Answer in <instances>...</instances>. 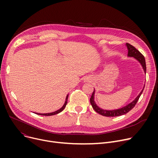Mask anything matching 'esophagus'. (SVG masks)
Instances as JSON below:
<instances>
[{
  "label": "esophagus",
  "mask_w": 158,
  "mask_h": 158,
  "mask_svg": "<svg viewBox=\"0 0 158 158\" xmlns=\"http://www.w3.org/2000/svg\"><path fill=\"white\" fill-rule=\"evenodd\" d=\"M85 81H89V79H86V80H85Z\"/></svg>",
  "instance_id": "obj_1"
}]
</instances>
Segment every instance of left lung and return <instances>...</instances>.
I'll return each instance as SVG.
<instances>
[{"label": "left lung", "mask_w": 158, "mask_h": 158, "mask_svg": "<svg viewBox=\"0 0 158 158\" xmlns=\"http://www.w3.org/2000/svg\"><path fill=\"white\" fill-rule=\"evenodd\" d=\"M126 46L127 47L128 49V54L127 56L129 57H133L134 58H135L136 60H137L140 64H142V67L143 69V70L145 72V73H146V63H145V57L143 56V54L141 53L138 50H137L134 46L131 45V44L127 43L126 44ZM145 87V85H144ZM144 89V88H143ZM143 89L142 90V92L139 93V94L137 96V97L135 99V100L132 101V102L129 103V104H127V106H124L122 108L118 109V110H102L101 108H100L98 106H97V104H95V101H94V94H95V89L94 90V92L92 95V97L90 98V103L92 104V106L94 108V110L98 113V114H100L101 115L104 116V117H118V116H120V115H123L127 113H128L129 111H131L133 107L135 106L136 104L137 103L138 99L139 98V97L142 95Z\"/></svg>", "instance_id": "obj_1"}]
</instances>
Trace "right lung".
Wrapping results in <instances>:
<instances>
[{"instance_id":"right-lung-1","label":"right lung","mask_w":158,"mask_h":158,"mask_svg":"<svg viewBox=\"0 0 158 158\" xmlns=\"http://www.w3.org/2000/svg\"><path fill=\"white\" fill-rule=\"evenodd\" d=\"M68 97H69V95H67V96H66V101H65V102L64 104V105L63 106V107H61V108H60V110H58L54 112H52V113H36V114H39V115H44V116H52V115H54V114H56L57 113H59L60 112H61L64 109V107H66V104H67V100H68Z\"/></svg>"}]
</instances>
